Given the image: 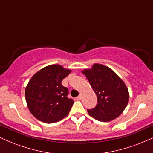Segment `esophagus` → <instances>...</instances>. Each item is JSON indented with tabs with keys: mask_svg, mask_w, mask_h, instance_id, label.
Masks as SVG:
<instances>
[{
	"mask_svg": "<svg viewBox=\"0 0 153 153\" xmlns=\"http://www.w3.org/2000/svg\"><path fill=\"white\" fill-rule=\"evenodd\" d=\"M81 99H82V95H81V94L79 95L78 97L76 98V99L78 100V101H80V100H81Z\"/></svg>",
	"mask_w": 153,
	"mask_h": 153,
	"instance_id": "esophagus-1",
	"label": "esophagus"
}]
</instances>
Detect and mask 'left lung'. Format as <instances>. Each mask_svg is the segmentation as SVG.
I'll return each instance as SVG.
<instances>
[{
    "label": "left lung",
    "mask_w": 153,
    "mask_h": 153,
    "mask_svg": "<svg viewBox=\"0 0 153 153\" xmlns=\"http://www.w3.org/2000/svg\"><path fill=\"white\" fill-rule=\"evenodd\" d=\"M82 73L86 76L97 96L98 103L88 114L101 122H109L122 114L129 102V94L124 82L108 67L95 63Z\"/></svg>",
    "instance_id": "1"
}]
</instances>
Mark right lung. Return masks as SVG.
<instances>
[{
    "label": "right lung",
    "mask_w": 153,
    "mask_h": 153,
    "mask_svg": "<svg viewBox=\"0 0 153 153\" xmlns=\"http://www.w3.org/2000/svg\"><path fill=\"white\" fill-rule=\"evenodd\" d=\"M71 70L60 65H50L42 68L31 77L25 89L29 111L35 118L45 123H54L69 114L73 99H68V89L62 81Z\"/></svg>",
    "instance_id": "obj_1"
}]
</instances>
